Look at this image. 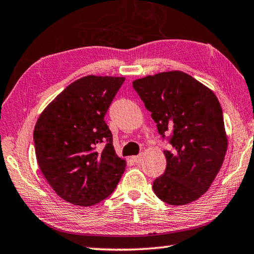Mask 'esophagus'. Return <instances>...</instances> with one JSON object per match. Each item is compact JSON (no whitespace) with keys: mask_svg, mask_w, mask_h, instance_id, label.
I'll return each mask as SVG.
<instances>
[{"mask_svg":"<svg viewBox=\"0 0 254 254\" xmlns=\"http://www.w3.org/2000/svg\"><path fill=\"white\" fill-rule=\"evenodd\" d=\"M132 159H133L135 163H141L142 159H143V155L141 154V155H139V156H134V157H132Z\"/></svg>","mask_w":254,"mask_h":254,"instance_id":"34e87169","label":"esophagus"}]
</instances>
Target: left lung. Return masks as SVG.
<instances>
[{
    "label": "left lung",
    "instance_id": "obj_1",
    "mask_svg": "<svg viewBox=\"0 0 254 254\" xmlns=\"http://www.w3.org/2000/svg\"><path fill=\"white\" fill-rule=\"evenodd\" d=\"M158 132L171 133L165 173L154 181L155 194L183 206L208 191L227 150L223 111L216 95L182 71L160 72L133 81Z\"/></svg>",
    "mask_w": 254,
    "mask_h": 254
}]
</instances>
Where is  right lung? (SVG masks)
Returning a JSON list of instances; mask_svg holds the SVG:
<instances>
[{
    "label": "right lung",
    "mask_w": 254,
    "mask_h": 254,
    "mask_svg": "<svg viewBox=\"0 0 254 254\" xmlns=\"http://www.w3.org/2000/svg\"><path fill=\"white\" fill-rule=\"evenodd\" d=\"M123 76L87 75L69 84L36 122L38 166L48 184L75 206L90 207L115 190L127 162L116 155L104 116ZM107 146L102 151L98 147Z\"/></svg>",
    "instance_id": "add662e5"
}]
</instances>
